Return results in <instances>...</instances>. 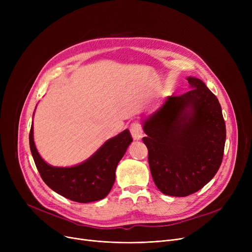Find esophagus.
<instances>
[{
  "label": "esophagus",
  "mask_w": 252,
  "mask_h": 252,
  "mask_svg": "<svg viewBox=\"0 0 252 252\" xmlns=\"http://www.w3.org/2000/svg\"><path fill=\"white\" fill-rule=\"evenodd\" d=\"M129 130H130L131 137H133L134 140H140V139L143 137L142 127H141V126H140L139 124H137V123H134V124L130 125Z\"/></svg>",
  "instance_id": "obj_1"
}]
</instances>
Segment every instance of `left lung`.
I'll use <instances>...</instances> for the list:
<instances>
[{"label":"left lung","instance_id":"8db88e82","mask_svg":"<svg viewBox=\"0 0 252 252\" xmlns=\"http://www.w3.org/2000/svg\"><path fill=\"white\" fill-rule=\"evenodd\" d=\"M187 81L189 92L167 97L142 122L153 181L160 192L176 197L197 192L216 176L226 142L218 98L201 79Z\"/></svg>","mask_w":252,"mask_h":252}]
</instances>
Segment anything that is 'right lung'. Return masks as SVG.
<instances>
[{"label":"right lung","instance_id":"1","mask_svg":"<svg viewBox=\"0 0 252 252\" xmlns=\"http://www.w3.org/2000/svg\"><path fill=\"white\" fill-rule=\"evenodd\" d=\"M133 142L128 129L106 141L84 162L60 167L48 164L38 154L33 141V124L30 133V147L35 166L43 181L59 195L69 200L88 203L108 195L114 181L115 169Z\"/></svg>","mask_w":252,"mask_h":252}]
</instances>
